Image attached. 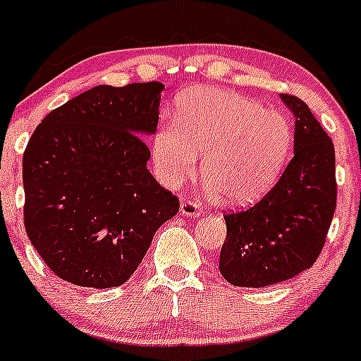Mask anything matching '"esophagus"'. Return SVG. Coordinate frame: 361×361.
Returning a JSON list of instances; mask_svg holds the SVG:
<instances>
[{
  "instance_id": "obj_1",
  "label": "esophagus",
  "mask_w": 361,
  "mask_h": 361,
  "mask_svg": "<svg viewBox=\"0 0 361 361\" xmlns=\"http://www.w3.org/2000/svg\"><path fill=\"white\" fill-rule=\"evenodd\" d=\"M180 212L184 215H200L203 212V207L200 205V203H196V202H192V200H189V198H184L182 200V203H180Z\"/></svg>"
}]
</instances>
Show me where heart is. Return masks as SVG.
<instances>
[{
	"instance_id": "obj_1",
	"label": "heart",
	"mask_w": 361,
	"mask_h": 361,
	"mask_svg": "<svg viewBox=\"0 0 361 361\" xmlns=\"http://www.w3.org/2000/svg\"><path fill=\"white\" fill-rule=\"evenodd\" d=\"M292 130L287 118L257 100L226 90H195L177 106L176 123L156 132L153 161L158 179L179 188L198 169L222 202L247 203L276 177L287 158Z\"/></svg>"
}]
</instances>
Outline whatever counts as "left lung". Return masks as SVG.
<instances>
[{
    "instance_id": "1",
    "label": "left lung",
    "mask_w": 361,
    "mask_h": 361,
    "mask_svg": "<svg viewBox=\"0 0 361 361\" xmlns=\"http://www.w3.org/2000/svg\"><path fill=\"white\" fill-rule=\"evenodd\" d=\"M295 116L293 158L276 184L245 210L224 215L219 269L236 287L290 280L319 257L337 203L332 139L304 100L281 94Z\"/></svg>"
}]
</instances>
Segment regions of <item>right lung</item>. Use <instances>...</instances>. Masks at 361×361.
Wrapping results in <instances>:
<instances>
[{
    "label": "right lung",
    "instance_id": "right-lung-1",
    "mask_svg": "<svg viewBox=\"0 0 361 361\" xmlns=\"http://www.w3.org/2000/svg\"><path fill=\"white\" fill-rule=\"evenodd\" d=\"M163 85L100 87L43 118L22 159L24 226L62 280L120 287L139 267L179 198L147 170Z\"/></svg>",
    "mask_w": 361,
    "mask_h": 361
}]
</instances>
